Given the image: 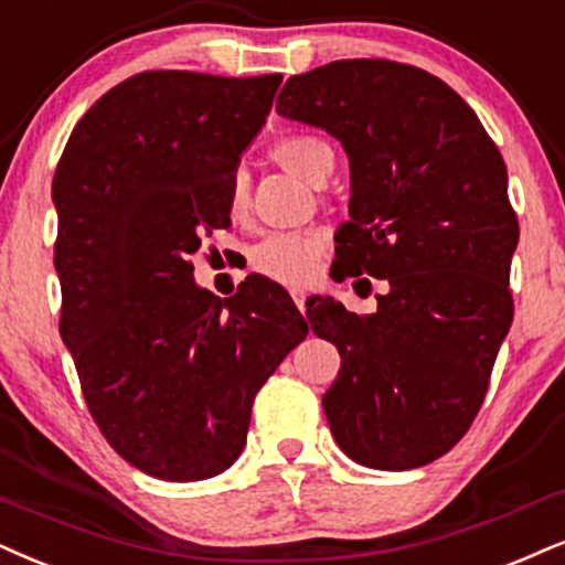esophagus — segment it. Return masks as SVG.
Masks as SVG:
<instances>
[{
	"label": "esophagus",
	"instance_id": "obj_1",
	"mask_svg": "<svg viewBox=\"0 0 565 565\" xmlns=\"http://www.w3.org/2000/svg\"><path fill=\"white\" fill-rule=\"evenodd\" d=\"M290 296H294V301H296V306L298 309H306V290H301V288H294L290 290Z\"/></svg>",
	"mask_w": 565,
	"mask_h": 565
}]
</instances>
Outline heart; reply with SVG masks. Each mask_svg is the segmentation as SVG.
Listing matches in <instances>:
<instances>
[{"instance_id":"heart-1","label":"heart","mask_w":565,"mask_h":565,"mask_svg":"<svg viewBox=\"0 0 565 565\" xmlns=\"http://www.w3.org/2000/svg\"><path fill=\"white\" fill-rule=\"evenodd\" d=\"M271 159L290 175L319 185L335 167V151L319 136H288L271 146ZM227 209L233 217H243L248 209V183L243 172H235L227 185ZM322 235L315 230H294V233H271L250 248V267L269 280L282 285H303L315 275L322 256Z\"/></svg>"}]
</instances>
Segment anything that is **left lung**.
Returning a JSON list of instances; mask_svg holds the SVG:
<instances>
[{"instance_id":"left-lung-1","label":"left lung","mask_w":565,"mask_h":565,"mask_svg":"<svg viewBox=\"0 0 565 565\" xmlns=\"http://www.w3.org/2000/svg\"><path fill=\"white\" fill-rule=\"evenodd\" d=\"M277 115L343 143L351 220L335 264L390 285L374 315L306 303L343 359L322 398L332 437L369 469L431 463L469 431L513 322L519 222L503 157L448 83L390 60L294 75Z\"/></svg>"}]
</instances>
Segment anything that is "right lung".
Returning a JSON list of instances; mask_svg holds the SVG:
<instances>
[{
    "label": "right lung",
    "instance_id": "1",
    "mask_svg": "<svg viewBox=\"0 0 565 565\" xmlns=\"http://www.w3.org/2000/svg\"><path fill=\"white\" fill-rule=\"evenodd\" d=\"M280 83L138 73L81 117L54 172L60 335L102 435L164 482L235 463L256 393L309 332L277 282L222 301L191 264L230 225V178Z\"/></svg>",
    "mask_w": 565,
    "mask_h": 565
}]
</instances>
